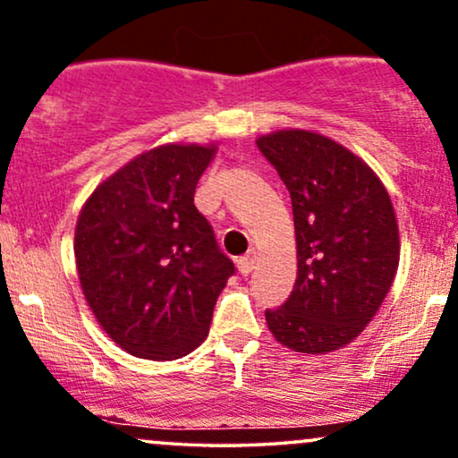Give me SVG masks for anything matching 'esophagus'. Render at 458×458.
Returning <instances> with one entry per match:
<instances>
[{"label": "esophagus", "mask_w": 458, "mask_h": 458, "mask_svg": "<svg viewBox=\"0 0 458 458\" xmlns=\"http://www.w3.org/2000/svg\"><path fill=\"white\" fill-rule=\"evenodd\" d=\"M254 265H256V254H254V251H250V254L241 256V259L236 260V267H239L241 276H250V273L254 271Z\"/></svg>", "instance_id": "34e87169"}]
</instances>
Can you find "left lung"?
I'll list each match as a JSON object with an SVG mask.
<instances>
[{
  "label": "left lung",
  "mask_w": 458,
  "mask_h": 458,
  "mask_svg": "<svg viewBox=\"0 0 458 458\" xmlns=\"http://www.w3.org/2000/svg\"><path fill=\"white\" fill-rule=\"evenodd\" d=\"M291 193L297 280L267 327L297 353L353 343L390 293L401 260L396 213L379 176L343 144L284 129L256 140Z\"/></svg>",
  "instance_id": "obj_1"
}]
</instances>
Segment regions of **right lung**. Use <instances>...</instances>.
Listing matches in <instances>:
<instances>
[{
	"label": "right lung",
	"instance_id": "right-lung-1",
	"mask_svg": "<svg viewBox=\"0 0 458 458\" xmlns=\"http://www.w3.org/2000/svg\"><path fill=\"white\" fill-rule=\"evenodd\" d=\"M215 144L141 152L86 199L75 225L83 297L105 334L141 360H178L207 340L234 265L193 204Z\"/></svg>",
	"mask_w": 458,
	"mask_h": 458
}]
</instances>
